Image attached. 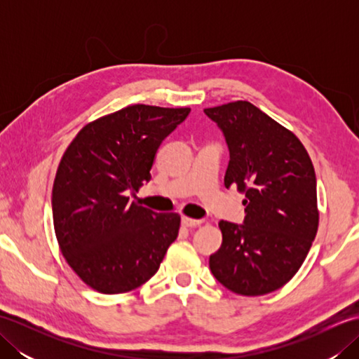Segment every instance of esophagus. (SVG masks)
I'll use <instances>...</instances> for the list:
<instances>
[{"instance_id": "1", "label": "esophagus", "mask_w": 359, "mask_h": 359, "mask_svg": "<svg viewBox=\"0 0 359 359\" xmlns=\"http://www.w3.org/2000/svg\"><path fill=\"white\" fill-rule=\"evenodd\" d=\"M202 222H203V220H201V219L182 217V225H184V226H188V228H196V226H199Z\"/></svg>"}]
</instances>
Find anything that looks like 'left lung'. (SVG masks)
Instances as JSON below:
<instances>
[{
    "instance_id": "8db88e82",
    "label": "left lung",
    "mask_w": 359,
    "mask_h": 359,
    "mask_svg": "<svg viewBox=\"0 0 359 359\" xmlns=\"http://www.w3.org/2000/svg\"><path fill=\"white\" fill-rule=\"evenodd\" d=\"M230 151L224 184L245 194L243 225L220 220L222 245L210 256L215 278L243 296L271 293L306 261L319 224L316 175L299 139L255 104L203 111Z\"/></svg>"
}]
</instances>
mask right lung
Listing matches in <instances>:
<instances>
[{"label": "right lung", "instance_id": "obj_1", "mask_svg": "<svg viewBox=\"0 0 359 359\" xmlns=\"http://www.w3.org/2000/svg\"><path fill=\"white\" fill-rule=\"evenodd\" d=\"M189 111L126 106L83 126L65 151L52 188L53 228L66 262L97 292L140 287L177 239L179 215L129 203L128 194L151 179L160 143Z\"/></svg>", "mask_w": 359, "mask_h": 359}]
</instances>
